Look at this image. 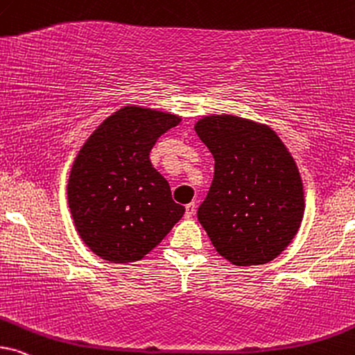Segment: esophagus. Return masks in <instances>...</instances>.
<instances>
[{
  "instance_id": "34e87169",
  "label": "esophagus",
  "mask_w": 355,
  "mask_h": 355,
  "mask_svg": "<svg viewBox=\"0 0 355 355\" xmlns=\"http://www.w3.org/2000/svg\"><path fill=\"white\" fill-rule=\"evenodd\" d=\"M196 215V202H191V204L186 205V218H192Z\"/></svg>"
}]
</instances>
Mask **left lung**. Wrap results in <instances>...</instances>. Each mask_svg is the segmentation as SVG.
Masks as SVG:
<instances>
[{"label":"left lung","instance_id":"obj_1","mask_svg":"<svg viewBox=\"0 0 355 355\" xmlns=\"http://www.w3.org/2000/svg\"><path fill=\"white\" fill-rule=\"evenodd\" d=\"M194 130L215 159L197 218L233 266L268 264L295 238L305 211L300 171L272 128L232 114H211Z\"/></svg>","mask_w":355,"mask_h":355}]
</instances>
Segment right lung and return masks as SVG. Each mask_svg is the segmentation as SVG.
<instances>
[{
	"instance_id": "obj_1",
	"label": "right lung",
	"mask_w": 355,
	"mask_h": 355,
	"mask_svg": "<svg viewBox=\"0 0 355 355\" xmlns=\"http://www.w3.org/2000/svg\"><path fill=\"white\" fill-rule=\"evenodd\" d=\"M176 114L123 105L87 137L68 179V207L81 241L105 261L135 262L163 241L184 215L150 161Z\"/></svg>"
}]
</instances>
